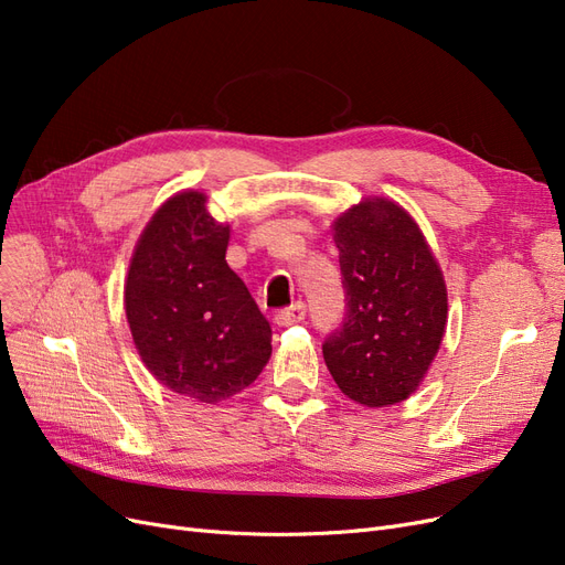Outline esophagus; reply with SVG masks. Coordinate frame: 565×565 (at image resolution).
<instances>
[{
	"mask_svg": "<svg viewBox=\"0 0 565 565\" xmlns=\"http://www.w3.org/2000/svg\"><path fill=\"white\" fill-rule=\"evenodd\" d=\"M303 316H306V306L301 303V301H297V303H292L289 306V309H285V311H278L276 313V324L278 328H289V324H297V322H301L303 320Z\"/></svg>",
	"mask_w": 565,
	"mask_h": 565,
	"instance_id": "obj_1",
	"label": "esophagus"
}]
</instances>
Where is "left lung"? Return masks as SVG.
Listing matches in <instances>:
<instances>
[{"mask_svg":"<svg viewBox=\"0 0 565 565\" xmlns=\"http://www.w3.org/2000/svg\"><path fill=\"white\" fill-rule=\"evenodd\" d=\"M347 318L322 344L344 396L365 407L407 401L448 324V287L417 221L398 202L365 198L332 224Z\"/></svg>","mask_w":565,"mask_h":565,"instance_id":"1","label":"left lung"}]
</instances>
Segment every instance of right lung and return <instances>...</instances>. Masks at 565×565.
Returning a JSON list of instances; mask_svg holds the SVG:
<instances>
[{"instance_id": "add662e5", "label": "right lung", "mask_w": 565, "mask_h": 565, "mask_svg": "<svg viewBox=\"0 0 565 565\" xmlns=\"http://www.w3.org/2000/svg\"><path fill=\"white\" fill-rule=\"evenodd\" d=\"M228 241L207 195L181 191L150 216L125 280L143 365L169 391L210 405L247 388L270 358V324L226 264Z\"/></svg>"}]
</instances>
